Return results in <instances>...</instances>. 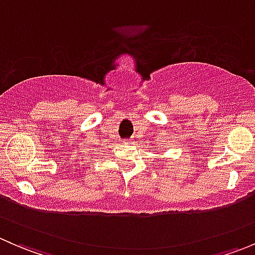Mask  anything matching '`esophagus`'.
Instances as JSON below:
<instances>
[{
  "label": "esophagus",
  "instance_id": "obj_1",
  "mask_svg": "<svg viewBox=\"0 0 255 255\" xmlns=\"http://www.w3.org/2000/svg\"><path fill=\"white\" fill-rule=\"evenodd\" d=\"M125 143H126V144H130V143H132V139H127V140H125Z\"/></svg>",
  "mask_w": 255,
  "mask_h": 255
}]
</instances>
